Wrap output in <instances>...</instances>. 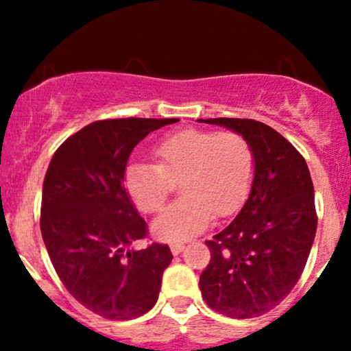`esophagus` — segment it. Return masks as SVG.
Listing matches in <instances>:
<instances>
[{"label":"esophagus","instance_id":"obj_1","mask_svg":"<svg viewBox=\"0 0 351 351\" xmlns=\"http://www.w3.org/2000/svg\"><path fill=\"white\" fill-rule=\"evenodd\" d=\"M170 249H171V254L173 256H178V254L183 251L184 249V244H180V243H173L171 245H170Z\"/></svg>","mask_w":351,"mask_h":351}]
</instances>
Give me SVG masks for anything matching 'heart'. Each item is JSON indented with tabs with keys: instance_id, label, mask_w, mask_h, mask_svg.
<instances>
[{
	"instance_id": "b5f03b06",
	"label": "heart",
	"mask_w": 351,
	"mask_h": 351,
	"mask_svg": "<svg viewBox=\"0 0 351 351\" xmlns=\"http://www.w3.org/2000/svg\"><path fill=\"white\" fill-rule=\"evenodd\" d=\"M156 165L132 163L125 188L143 213L163 208L175 183L183 198L153 223V234L180 243L206 228L213 215L228 216L243 203L252 183L256 156L244 135L184 128L153 148Z\"/></svg>"
}]
</instances>
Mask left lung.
<instances>
[{"label": "left lung", "mask_w": 351, "mask_h": 351, "mask_svg": "<svg viewBox=\"0 0 351 351\" xmlns=\"http://www.w3.org/2000/svg\"><path fill=\"white\" fill-rule=\"evenodd\" d=\"M244 135L256 168L251 193L206 245L199 276L203 299L231 318H252L279 305L307 264L317 231L315 196L304 156L279 132L251 119H208Z\"/></svg>", "instance_id": "1"}]
</instances>
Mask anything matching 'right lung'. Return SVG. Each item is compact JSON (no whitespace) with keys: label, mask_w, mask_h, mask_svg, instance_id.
<instances>
[{"label":"right lung","mask_w":351,"mask_h":351,"mask_svg":"<svg viewBox=\"0 0 351 351\" xmlns=\"http://www.w3.org/2000/svg\"><path fill=\"white\" fill-rule=\"evenodd\" d=\"M178 119L88 123L56 150L43 184L41 234L59 279L79 304L108 320H130L158 300L167 244L132 247L147 223L125 191L128 156L150 132Z\"/></svg>","instance_id":"obj_1"}]
</instances>
